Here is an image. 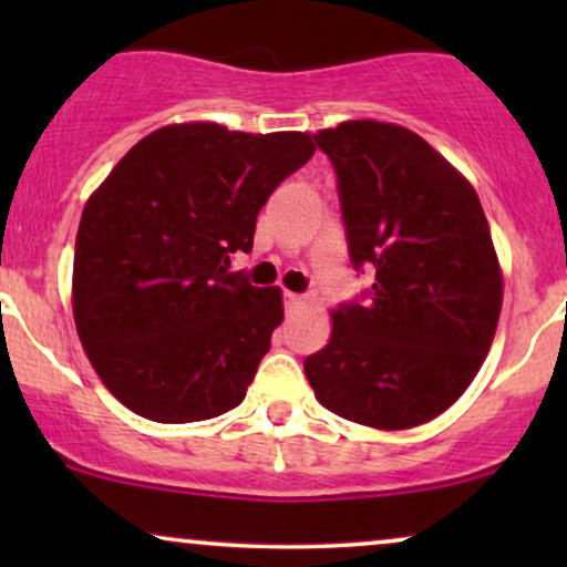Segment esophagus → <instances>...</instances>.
Wrapping results in <instances>:
<instances>
[{"mask_svg": "<svg viewBox=\"0 0 567 567\" xmlns=\"http://www.w3.org/2000/svg\"><path fill=\"white\" fill-rule=\"evenodd\" d=\"M286 309H299V307H305V297H301V293H291V291H286Z\"/></svg>", "mask_w": 567, "mask_h": 567, "instance_id": "1", "label": "esophagus"}]
</instances>
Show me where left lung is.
Here are the masks:
<instances>
[{"label": "left lung", "instance_id": "8db88e82", "mask_svg": "<svg viewBox=\"0 0 567 567\" xmlns=\"http://www.w3.org/2000/svg\"><path fill=\"white\" fill-rule=\"evenodd\" d=\"M315 142L338 173L348 250L377 270L367 305L332 309L305 361L330 413L379 431L439 417L477 377L503 307V270L472 183L398 123L343 121Z\"/></svg>", "mask_w": 567, "mask_h": 567}]
</instances>
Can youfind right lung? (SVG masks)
I'll use <instances>...</instances> for the list:
<instances>
[{"label": "right lung", "mask_w": 567, "mask_h": 567, "mask_svg": "<svg viewBox=\"0 0 567 567\" xmlns=\"http://www.w3.org/2000/svg\"><path fill=\"white\" fill-rule=\"evenodd\" d=\"M315 150L307 131L169 123L87 198L74 245L76 336L131 413L193 423L245 400L284 299L278 286L229 274V255L252 250L260 208Z\"/></svg>", "instance_id": "add662e5"}]
</instances>
